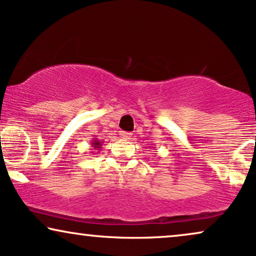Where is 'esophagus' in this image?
Here are the masks:
<instances>
[{
    "label": "esophagus",
    "mask_w": 256,
    "mask_h": 256,
    "mask_svg": "<svg viewBox=\"0 0 256 256\" xmlns=\"http://www.w3.org/2000/svg\"><path fill=\"white\" fill-rule=\"evenodd\" d=\"M120 136L121 138H124V140H128V138H130L132 134L128 132H120Z\"/></svg>",
    "instance_id": "obj_1"
}]
</instances>
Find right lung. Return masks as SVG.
I'll list each match as a JSON object with an SVG mask.
<instances>
[{
	"instance_id": "obj_1",
	"label": "right lung",
	"mask_w": 256,
	"mask_h": 256,
	"mask_svg": "<svg viewBox=\"0 0 256 256\" xmlns=\"http://www.w3.org/2000/svg\"><path fill=\"white\" fill-rule=\"evenodd\" d=\"M102 144H104V142L100 141L98 138H94V140L92 141V147L94 150H100V149H101Z\"/></svg>"
}]
</instances>
